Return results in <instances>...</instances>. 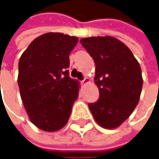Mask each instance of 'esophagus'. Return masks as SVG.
Segmentation results:
<instances>
[{"label": "esophagus", "mask_w": 159, "mask_h": 159, "mask_svg": "<svg viewBox=\"0 0 159 159\" xmlns=\"http://www.w3.org/2000/svg\"><path fill=\"white\" fill-rule=\"evenodd\" d=\"M89 82H90V80L88 79L87 77H85L84 79V80H83V81H82V83H83V84H88Z\"/></svg>", "instance_id": "obj_1"}]
</instances>
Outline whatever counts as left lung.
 I'll list each match as a JSON object with an SVG mask.
<instances>
[{
	"instance_id": "1",
	"label": "left lung",
	"mask_w": 159,
	"mask_h": 159,
	"mask_svg": "<svg viewBox=\"0 0 159 159\" xmlns=\"http://www.w3.org/2000/svg\"><path fill=\"white\" fill-rule=\"evenodd\" d=\"M81 44L95 64L94 83L99 99L88 104L96 123L104 128L118 127L138 104L142 72L130 49L112 36L83 38Z\"/></svg>"
}]
</instances>
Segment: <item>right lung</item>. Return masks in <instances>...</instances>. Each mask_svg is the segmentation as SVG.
I'll return each instance as SVG.
<instances>
[{"instance_id": "add662e5", "label": "right lung", "mask_w": 159, "mask_h": 159, "mask_svg": "<svg viewBox=\"0 0 159 159\" xmlns=\"http://www.w3.org/2000/svg\"><path fill=\"white\" fill-rule=\"evenodd\" d=\"M78 38L47 33L34 39L19 60L18 85L24 108L38 128L54 132L68 121L79 82L69 76V54Z\"/></svg>"}]
</instances>
